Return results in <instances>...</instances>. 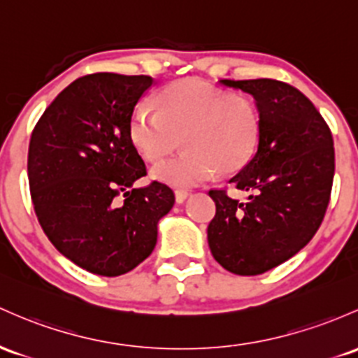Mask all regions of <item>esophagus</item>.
<instances>
[{
  "mask_svg": "<svg viewBox=\"0 0 358 358\" xmlns=\"http://www.w3.org/2000/svg\"><path fill=\"white\" fill-rule=\"evenodd\" d=\"M188 197V192L185 190H176L175 192V202L176 203H183Z\"/></svg>",
  "mask_w": 358,
  "mask_h": 358,
  "instance_id": "esophagus-1",
  "label": "esophagus"
}]
</instances>
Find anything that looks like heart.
<instances>
[{"label": "heart", "instance_id": "b5f03b06", "mask_svg": "<svg viewBox=\"0 0 358 358\" xmlns=\"http://www.w3.org/2000/svg\"><path fill=\"white\" fill-rule=\"evenodd\" d=\"M156 108L137 105L129 139L148 161H158L180 144L176 158L156 164L151 178L175 188L207 182L215 171L241 170L260 141V112L246 95L227 93L197 78L173 81L156 95Z\"/></svg>", "mask_w": 358, "mask_h": 358}]
</instances>
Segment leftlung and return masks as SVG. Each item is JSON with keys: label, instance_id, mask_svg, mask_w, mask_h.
Instances as JSON below:
<instances>
[{"label": "left lung", "instance_id": "left-lung-1", "mask_svg": "<svg viewBox=\"0 0 358 358\" xmlns=\"http://www.w3.org/2000/svg\"><path fill=\"white\" fill-rule=\"evenodd\" d=\"M250 93L260 112L258 148L229 183L248 202L210 190L215 215L207 227L212 257L227 272L260 275L311 241L324 217L335 175L326 122L297 88L277 80H221Z\"/></svg>", "mask_w": 358, "mask_h": 358}]
</instances>
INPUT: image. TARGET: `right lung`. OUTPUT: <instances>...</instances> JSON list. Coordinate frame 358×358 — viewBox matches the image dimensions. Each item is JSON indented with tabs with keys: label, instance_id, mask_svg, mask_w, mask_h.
<instances>
[{
	"label": "right lung",
	"instance_id": "right-lung-1",
	"mask_svg": "<svg viewBox=\"0 0 358 358\" xmlns=\"http://www.w3.org/2000/svg\"><path fill=\"white\" fill-rule=\"evenodd\" d=\"M152 85L151 76L115 73L78 78L32 132L29 183L38 222L59 253L95 275L119 277L146 260L175 203L163 183L134 187L146 166L129 139V119Z\"/></svg>",
	"mask_w": 358,
	"mask_h": 358
}]
</instances>
